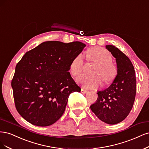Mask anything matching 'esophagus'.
<instances>
[{"mask_svg": "<svg viewBox=\"0 0 149 149\" xmlns=\"http://www.w3.org/2000/svg\"><path fill=\"white\" fill-rule=\"evenodd\" d=\"M81 92L82 93H86L88 92V90H85L84 88H81Z\"/></svg>", "mask_w": 149, "mask_h": 149, "instance_id": "34e87169", "label": "esophagus"}]
</instances>
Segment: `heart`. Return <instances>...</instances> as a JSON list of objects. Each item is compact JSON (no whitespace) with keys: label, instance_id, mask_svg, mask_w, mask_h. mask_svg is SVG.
<instances>
[{"label":"heart","instance_id":"obj_1","mask_svg":"<svg viewBox=\"0 0 149 149\" xmlns=\"http://www.w3.org/2000/svg\"><path fill=\"white\" fill-rule=\"evenodd\" d=\"M87 58L90 61L97 63L98 65L93 71V75L84 74L77 79V81L85 88H97L102 85V79L105 83L114 80L117 69L112 63L113 57L110 52L101 47H94L87 51ZM84 65V56L81 53L75 56L72 60L69 69L70 73L77 77L81 73Z\"/></svg>","mask_w":149,"mask_h":149}]
</instances>
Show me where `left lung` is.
Segmentation results:
<instances>
[{
  "instance_id": "left-lung-1",
  "label": "left lung",
  "mask_w": 149,
  "mask_h": 149,
  "mask_svg": "<svg viewBox=\"0 0 149 149\" xmlns=\"http://www.w3.org/2000/svg\"><path fill=\"white\" fill-rule=\"evenodd\" d=\"M106 48L116 58L117 75L109 87L97 92V102L90 109L101 121L109 124L123 121L132 108L136 92L134 68L129 57L113 45Z\"/></svg>"
}]
</instances>
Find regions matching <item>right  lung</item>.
I'll use <instances>...</instances> for the list:
<instances>
[{
	"mask_svg": "<svg viewBox=\"0 0 149 149\" xmlns=\"http://www.w3.org/2000/svg\"><path fill=\"white\" fill-rule=\"evenodd\" d=\"M85 46L80 41H46L18 62L11 85L16 109L26 121L44 127L62 116L70 94L81 90L68 71Z\"/></svg>",
	"mask_w": 149,
	"mask_h": 149,
	"instance_id": "right-lung-1",
	"label": "right lung"
}]
</instances>
